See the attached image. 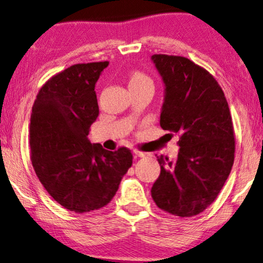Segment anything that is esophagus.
I'll use <instances>...</instances> for the list:
<instances>
[{
  "instance_id": "esophagus-1",
  "label": "esophagus",
  "mask_w": 263,
  "mask_h": 263,
  "mask_svg": "<svg viewBox=\"0 0 263 263\" xmlns=\"http://www.w3.org/2000/svg\"><path fill=\"white\" fill-rule=\"evenodd\" d=\"M146 155H148V153H143V152H138V150H135L136 157H144Z\"/></svg>"
}]
</instances>
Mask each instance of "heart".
Masks as SVG:
<instances>
[{"label":"heart","instance_id":"b5f03b06","mask_svg":"<svg viewBox=\"0 0 263 263\" xmlns=\"http://www.w3.org/2000/svg\"><path fill=\"white\" fill-rule=\"evenodd\" d=\"M148 77L143 74L141 72H135L132 73L131 77H129V84H135V83H142V82H148Z\"/></svg>","mask_w":263,"mask_h":263}]
</instances>
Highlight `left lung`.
I'll use <instances>...</instances> for the list:
<instances>
[{"label": "left lung", "mask_w": 263, "mask_h": 263, "mask_svg": "<svg viewBox=\"0 0 263 263\" xmlns=\"http://www.w3.org/2000/svg\"><path fill=\"white\" fill-rule=\"evenodd\" d=\"M164 84L160 125L179 135L177 160L157 157L161 173L152 187L156 205L194 216L208 208L230 176L234 135L229 103L208 71L183 56H152Z\"/></svg>", "instance_id": "obj_1"}]
</instances>
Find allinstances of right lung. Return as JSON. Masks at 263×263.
<instances>
[{
  "label": "right lung",
  "instance_id": "1",
  "mask_svg": "<svg viewBox=\"0 0 263 263\" xmlns=\"http://www.w3.org/2000/svg\"><path fill=\"white\" fill-rule=\"evenodd\" d=\"M108 61L78 64L51 77L34 101L30 122L32 166L48 194L76 213L104 207L132 166L127 148L109 152L87 135L99 117L95 85Z\"/></svg>",
  "mask_w": 263,
  "mask_h": 263
}]
</instances>
